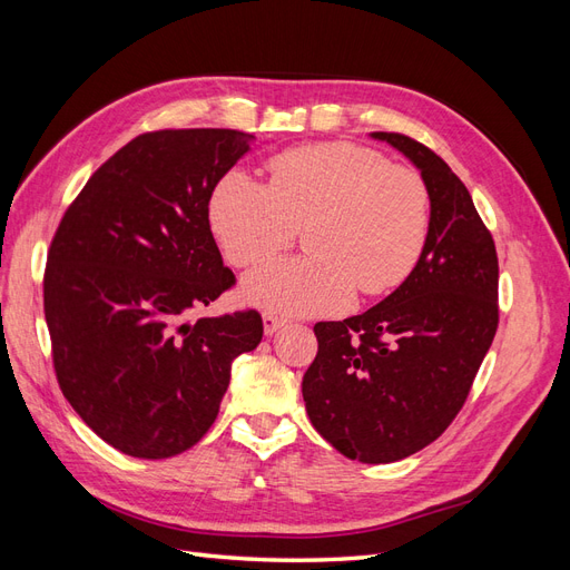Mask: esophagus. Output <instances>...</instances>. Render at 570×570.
Here are the masks:
<instances>
[{"label": "esophagus", "instance_id": "1", "mask_svg": "<svg viewBox=\"0 0 570 570\" xmlns=\"http://www.w3.org/2000/svg\"><path fill=\"white\" fill-rule=\"evenodd\" d=\"M283 325H285V321H283V318H278V316H273V314H264V333H266V335H273V333H278Z\"/></svg>", "mask_w": 570, "mask_h": 570}]
</instances>
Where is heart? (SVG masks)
<instances>
[{
  "mask_svg": "<svg viewBox=\"0 0 570 570\" xmlns=\"http://www.w3.org/2000/svg\"><path fill=\"white\" fill-rule=\"evenodd\" d=\"M268 187L243 170L223 176L209 226L235 266H256L304 228L306 258L273 262L243 281L264 312L316 316L347 308L354 289L375 297L416 268L430 233V193L416 170L350 142L287 149L268 161Z\"/></svg>",
  "mask_w": 570,
  "mask_h": 570,
  "instance_id": "b5f03b06",
  "label": "heart"
}]
</instances>
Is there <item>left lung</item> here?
Masks as SVG:
<instances>
[{"mask_svg": "<svg viewBox=\"0 0 570 570\" xmlns=\"http://www.w3.org/2000/svg\"><path fill=\"white\" fill-rule=\"evenodd\" d=\"M421 170L430 233L409 278L368 312L314 325L302 381L323 440L361 463H392L435 442L461 411L497 333L499 264L465 185L435 151L371 132Z\"/></svg>", "mask_w": 570, "mask_h": 570, "instance_id": "left-lung-1", "label": "left lung"}]
</instances>
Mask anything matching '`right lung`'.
Segmentation results:
<instances>
[{
    "label": "right lung",
    "instance_id": "right-lung-1",
    "mask_svg": "<svg viewBox=\"0 0 570 570\" xmlns=\"http://www.w3.org/2000/svg\"><path fill=\"white\" fill-rule=\"evenodd\" d=\"M256 142L228 128L135 137L82 187L51 239L45 318L63 396L114 450L168 459L218 416L256 312L189 321L235 281L209 226L216 183Z\"/></svg>",
    "mask_w": 570,
    "mask_h": 570
}]
</instances>
